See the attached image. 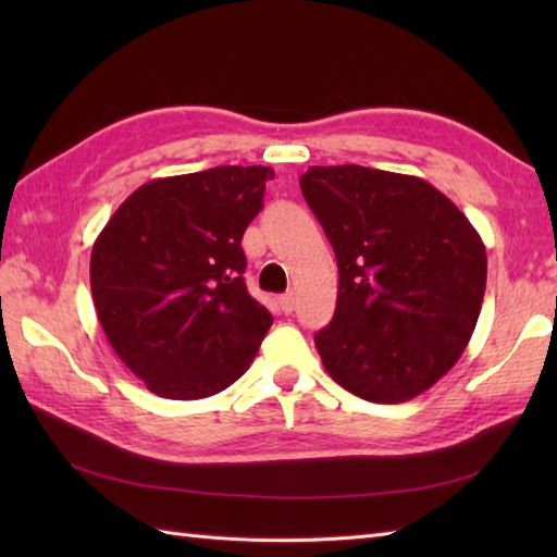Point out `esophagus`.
Masks as SVG:
<instances>
[{
    "label": "esophagus",
    "mask_w": 557,
    "mask_h": 557,
    "mask_svg": "<svg viewBox=\"0 0 557 557\" xmlns=\"http://www.w3.org/2000/svg\"><path fill=\"white\" fill-rule=\"evenodd\" d=\"M277 301H280V309L285 311V313H292V311H294V306H297V297H294V292L282 294V297H280Z\"/></svg>",
    "instance_id": "34e87169"
}]
</instances>
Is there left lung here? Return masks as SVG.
Here are the masks:
<instances>
[{
  "label": "left lung",
  "instance_id": "8db88e82",
  "mask_svg": "<svg viewBox=\"0 0 557 557\" xmlns=\"http://www.w3.org/2000/svg\"><path fill=\"white\" fill-rule=\"evenodd\" d=\"M335 248V315L315 333L325 371L351 395L399 405L453 369L486 292V246L419 176L335 164L301 180Z\"/></svg>",
  "mask_w": 557,
  "mask_h": 557
}]
</instances>
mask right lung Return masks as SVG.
I'll return each mask as SVG.
<instances>
[{"label":"right lung","instance_id":"add662e5","mask_svg":"<svg viewBox=\"0 0 557 557\" xmlns=\"http://www.w3.org/2000/svg\"><path fill=\"white\" fill-rule=\"evenodd\" d=\"M272 176L260 164H224L152 180L92 244L100 325L150 393L203 399L251 366L272 315L246 289L242 236Z\"/></svg>","mask_w":557,"mask_h":557}]
</instances>
